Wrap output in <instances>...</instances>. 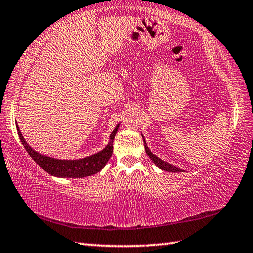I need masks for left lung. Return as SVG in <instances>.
Listing matches in <instances>:
<instances>
[{
	"label": "left lung",
	"mask_w": 253,
	"mask_h": 253,
	"mask_svg": "<svg viewBox=\"0 0 253 253\" xmlns=\"http://www.w3.org/2000/svg\"><path fill=\"white\" fill-rule=\"evenodd\" d=\"M144 144H145L144 146H145V151H146V154H147L149 157H151V160L154 163H155V165H157L161 169L166 170V172H173V173H181V172H183L181 169H178V168H176V166L169 164V163H166L164 161H162L161 158H158L156 155H154V154L151 151H149V148L146 146V143H145V140H144Z\"/></svg>",
	"instance_id": "left-lung-1"
}]
</instances>
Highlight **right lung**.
<instances>
[{
	"mask_svg": "<svg viewBox=\"0 0 253 253\" xmlns=\"http://www.w3.org/2000/svg\"><path fill=\"white\" fill-rule=\"evenodd\" d=\"M118 127L119 124L116 126V128H115L114 131L111 132L109 143L102 151L97 154H93V155L89 157L81 158V160L68 161L48 157L33 151V149L29 146L28 143L25 142V139L23 138V136L19 129V126L16 125L20 140L22 142L24 148L27 149V152L29 153V155L32 157V160L36 162L40 168L43 169L46 173L52 175V176L77 178L90 176V175L100 172L102 168L106 165V163L108 162L111 154H113V143L115 135H116V132L118 130Z\"/></svg>",
	"mask_w": 253,
	"mask_h": 253,
	"instance_id": "right-lung-1",
	"label": "right lung"
}]
</instances>
